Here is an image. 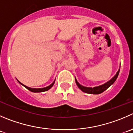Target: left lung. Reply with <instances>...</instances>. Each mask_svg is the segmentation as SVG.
I'll list each match as a JSON object with an SVG mask.
<instances>
[{"label": "left lung", "instance_id": "obj_1", "mask_svg": "<svg viewBox=\"0 0 133 133\" xmlns=\"http://www.w3.org/2000/svg\"><path fill=\"white\" fill-rule=\"evenodd\" d=\"M119 73V69L118 71L117 72L116 75H115L110 80L107 82V83L101 85H99V86L97 87H94V88H88V87L83 86V85H82L79 84V83H78V82L77 81V79H76L75 78L76 83V85H78V88H79V89H81L83 92H85V93H89V94H100V93H102V92H104L105 90H107L110 86H111V85L114 83L115 81L117 79V76H118Z\"/></svg>", "mask_w": 133, "mask_h": 133}]
</instances>
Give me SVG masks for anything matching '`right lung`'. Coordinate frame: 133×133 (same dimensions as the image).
Here are the masks:
<instances>
[{"label":"right lung","mask_w":133,"mask_h":133,"mask_svg":"<svg viewBox=\"0 0 133 133\" xmlns=\"http://www.w3.org/2000/svg\"><path fill=\"white\" fill-rule=\"evenodd\" d=\"M17 81H18V80H17ZM18 82L20 83V84L22 85L23 86H24L25 88H26V89H28V90L31 91V92H34V93H40V92H44V91H46L49 90V89H50V88H51V87L54 85V83H55V81H54V82H53V83H51V85H50L49 86L45 87V88H29V87L26 86V85H25L24 84L21 83V82H19V81H18Z\"/></svg>","instance_id":"1"}]
</instances>
